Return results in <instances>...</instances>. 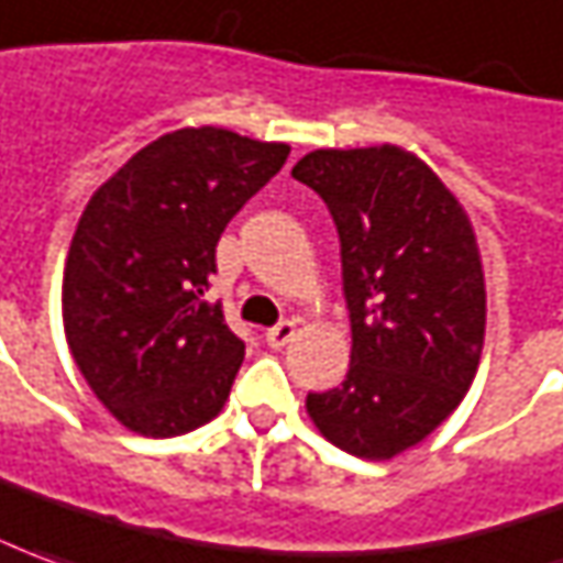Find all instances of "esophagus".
<instances>
[{
  "instance_id": "34e87169",
  "label": "esophagus",
  "mask_w": 563,
  "mask_h": 563,
  "mask_svg": "<svg viewBox=\"0 0 563 563\" xmlns=\"http://www.w3.org/2000/svg\"><path fill=\"white\" fill-rule=\"evenodd\" d=\"M292 335H296V323L292 320H283V323H277V327H271L265 332V342L271 347H283L292 342Z\"/></svg>"
}]
</instances>
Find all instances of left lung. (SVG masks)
<instances>
[{
    "label": "left lung",
    "instance_id": "obj_1",
    "mask_svg": "<svg viewBox=\"0 0 563 563\" xmlns=\"http://www.w3.org/2000/svg\"><path fill=\"white\" fill-rule=\"evenodd\" d=\"M292 178L335 221L351 317L345 382L308 394V416L351 456L391 459L426 441L477 373L487 292L472 221L394 144L313 151Z\"/></svg>",
    "mask_w": 563,
    "mask_h": 563
}]
</instances>
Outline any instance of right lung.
I'll use <instances>...</instances> for the list:
<instances>
[{"instance_id": "add662e5", "label": "right lung", "mask_w": 563, "mask_h": 563, "mask_svg": "<svg viewBox=\"0 0 563 563\" xmlns=\"http://www.w3.org/2000/svg\"><path fill=\"white\" fill-rule=\"evenodd\" d=\"M286 144L178 129L95 190L64 267V332L95 397L129 431L216 419L246 345L206 301L221 233L283 169Z\"/></svg>"}]
</instances>
